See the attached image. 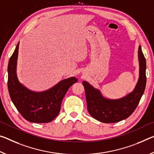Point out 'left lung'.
I'll list each match as a JSON object with an SVG mask.
<instances>
[{
  "label": "left lung",
  "mask_w": 154,
  "mask_h": 154,
  "mask_svg": "<svg viewBox=\"0 0 154 154\" xmlns=\"http://www.w3.org/2000/svg\"><path fill=\"white\" fill-rule=\"evenodd\" d=\"M138 60L140 65L139 79L134 91L120 99L111 100L102 97L99 90L95 89L86 82H83L88 111L93 118L106 123H116L130 116L136 107L144 93L146 86V60L138 48Z\"/></svg>",
  "instance_id": "left-lung-1"
}]
</instances>
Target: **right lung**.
I'll use <instances>...</instances> for the list:
<instances>
[{
	"label": "right lung",
	"instance_id": "obj_1",
	"mask_svg": "<svg viewBox=\"0 0 154 154\" xmlns=\"http://www.w3.org/2000/svg\"><path fill=\"white\" fill-rule=\"evenodd\" d=\"M19 42L8 64L9 93L14 106L26 121L33 123H44L52 121L60 113L61 104L69 88L78 80L70 77L41 92L28 90L18 82L16 76V62Z\"/></svg>",
	"mask_w": 154,
	"mask_h": 154
}]
</instances>
